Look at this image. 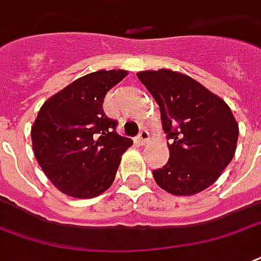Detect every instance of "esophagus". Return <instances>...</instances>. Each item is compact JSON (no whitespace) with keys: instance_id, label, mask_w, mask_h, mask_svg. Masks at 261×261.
<instances>
[{"instance_id":"34e87169","label":"esophagus","mask_w":261,"mask_h":261,"mask_svg":"<svg viewBox=\"0 0 261 261\" xmlns=\"http://www.w3.org/2000/svg\"><path fill=\"white\" fill-rule=\"evenodd\" d=\"M148 141H149V133L146 130H142L140 133V136H138V142L141 145H145Z\"/></svg>"}]
</instances>
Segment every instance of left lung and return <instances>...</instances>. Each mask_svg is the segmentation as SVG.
Wrapping results in <instances>:
<instances>
[{"label":"left lung","instance_id":"obj_1","mask_svg":"<svg viewBox=\"0 0 261 261\" xmlns=\"http://www.w3.org/2000/svg\"><path fill=\"white\" fill-rule=\"evenodd\" d=\"M137 77L159 105L162 127L171 141L169 162L153 171L156 184L177 196L209 188L237 150L239 127L229 106L179 71L145 70Z\"/></svg>","mask_w":261,"mask_h":261}]
</instances>
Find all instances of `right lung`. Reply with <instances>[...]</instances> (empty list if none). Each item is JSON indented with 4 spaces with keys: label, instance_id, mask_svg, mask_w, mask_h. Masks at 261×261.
Here are the masks:
<instances>
[{
    "label": "right lung",
    "instance_id": "right-lung-1",
    "mask_svg": "<svg viewBox=\"0 0 261 261\" xmlns=\"http://www.w3.org/2000/svg\"><path fill=\"white\" fill-rule=\"evenodd\" d=\"M128 74L98 70L77 79L44 102L32 125L33 152L48 179L67 196L90 199L115 181L133 141L116 133L102 109L106 92Z\"/></svg>",
    "mask_w": 261,
    "mask_h": 261
}]
</instances>
